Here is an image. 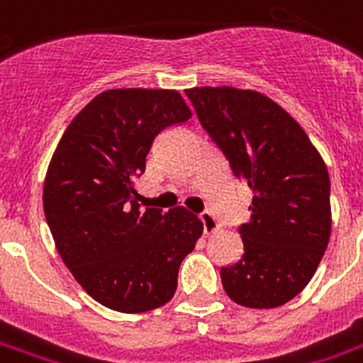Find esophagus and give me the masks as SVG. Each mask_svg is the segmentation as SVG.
I'll list each match as a JSON object with an SVG mask.
<instances>
[{
	"label": "esophagus",
	"instance_id": "obj_1",
	"mask_svg": "<svg viewBox=\"0 0 363 363\" xmlns=\"http://www.w3.org/2000/svg\"><path fill=\"white\" fill-rule=\"evenodd\" d=\"M200 220H201V225H203V232H206V234H213L215 230H218L217 218L213 217L209 211L200 213Z\"/></svg>",
	"mask_w": 363,
	"mask_h": 363
}]
</instances>
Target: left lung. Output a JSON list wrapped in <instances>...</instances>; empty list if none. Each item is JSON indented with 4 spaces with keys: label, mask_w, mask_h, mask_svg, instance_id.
Here are the masks:
<instances>
[{
    "label": "left lung",
    "mask_w": 363,
    "mask_h": 363,
    "mask_svg": "<svg viewBox=\"0 0 363 363\" xmlns=\"http://www.w3.org/2000/svg\"><path fill=\"white\" fill-rule=\"evenodd\" d=\"M186 96L253 192L249 220L238 228L243 253L220 268L223 287L247 308L281 306L312 280L328 247V167L303 127L259 91L194 87Z\"/></svg>",
    "instance_id": "left-lung-1"
}]
</instances>
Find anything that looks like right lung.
Returning a JSON list of instances; mask_svg holds the SVG:
<instances>
[{
  "instance_id": "obj_1",
  "label": "right lung",
  "mask_w": 363,
  "mask_h": 363,
  "mask_svg": "<svg viewBox=\"0 0 363 363\" xmlns=\"http://www.w3.org/2000/svg\"><path fill=\"white\" fill-rule=\"evenodd\" d=\"M192 118L179 91L110 89L66 127L43 184V211L77 284L112 311L138 314L169 303L179 267L203 232L184 207L135 201L154 138Z\"/></svg>"
}]
</instances>
